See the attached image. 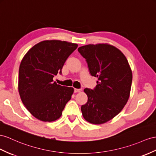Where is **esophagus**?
Segmentation results:
<instances>
[{"label": "esophagus", "mask_w": 156, "mask_h": 156, "mask_svg": "<svg viewBox=\"0 0 156 156\" xmlns=\"http://www.w3.org/2000/svg\"><path fill=\"white\" fill-rule=\"evenodd\" d=\"M82 91V89H77V88H74V92L77 93V92H80Z\"/></svg>", "instance_id": "1"}]
</instances>
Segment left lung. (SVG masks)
<instances>
[{
    "label": "left lung",
    "mask_w": 156,
    "mask_h": 156,
    "mask_svg": "<svg viewBox=\"0 0 156 156\" xmlns=\"http://www.w3.org/2000/svg\"><path fill=\"white\" fill-rule=\"evenodd\" d=\"M78 51L91 75L98 78L94 90H83L87 101L81 107L82 115L90 123H105L121 112L129 98L133 74L129 62L121 51L106 43L90 44Z\"/></svg>",
    "instance_id": "obj_1"
}]
</instances>
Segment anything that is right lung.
<instances>
[{
	"label": "right lung",
	"mask_w": 156,
	"mask_h": 156,
	"mask_svg": "<svg viewBox=\"0 0 156 156\" xmlns=\"http://www.w3.org/2000/svg\"><path fill=\"white\" fill-rule=\"evenodd\" d=\"M78 45L59 40H47L27 51L20 65L18 91L23 104L40 121L52 122L61 117L73 87L62 86L53 77L62 69Z\"/></svg>",
	"instance_id": "add662e5"
}]
</instances>
